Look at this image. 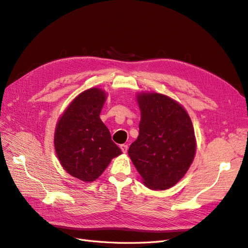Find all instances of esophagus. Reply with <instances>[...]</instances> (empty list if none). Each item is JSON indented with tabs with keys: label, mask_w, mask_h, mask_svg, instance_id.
I'll use <instances>...</instances> for the list:
<instances>
[{
	"label": "esophagus",
	"mask_w": 248,
	"mask_h": 248,
	"mask_svg": "<svg viewBox=\"0 0 248 248\" xmlns=\"http://www.w3.org/2000/svg\"><path fill=\"white\" fill-rule=\"evenodd\" d=\"M120 148H121V150H122V152H123V153H126V152H127V150H128V146H127L126 144L120 145Z\"/></svg>",
	"instance_id": "34e87169"
}]
</instances>
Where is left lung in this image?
Listing matches in <instances>:
<instances>
[{
	"label": "left lung",
	"instance_id": "1",
	"mask_svg": "<svg viewBox=\"0 0 248 248\" xmlns=\"http://www.w3.org/2000/svg\"><path fill=\"white\" fill-rule=\"evenodd\" d=\"M140 133L128 155L150 189L164 190L181 180L196 155L190 117L174 99L159 93H140Z\"/></svg>",
	"mask_w": 248,
	"mask_h": 248
}]
</instances>
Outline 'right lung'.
I'll return each instance as SVG.
<instances>
[{"label":"right lung","instance_id":"obj_1","mask_svg":"<svg viewBox=\"0 0 248 248\" xmlns=\"http://www.w3.org/2000/svg\"><path fill=\"white\" fill-rule=\"evenodd\" d=\"M107 99L101 89L86 90L72 100L56 126L55 149L64 170L84 182L98 178L122 154L100 119Z\"/></svg>","mask_w":248,"mask_h":248}]
</instances>
